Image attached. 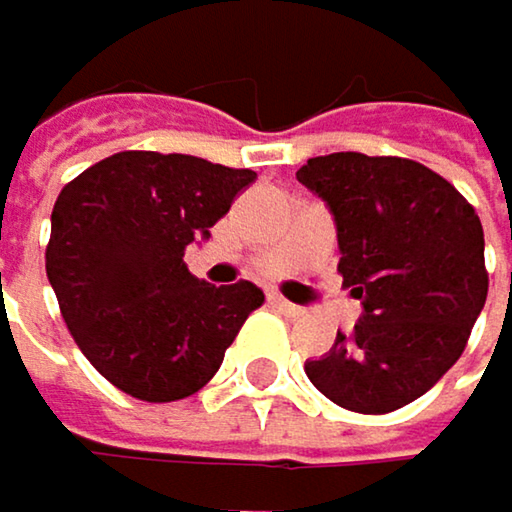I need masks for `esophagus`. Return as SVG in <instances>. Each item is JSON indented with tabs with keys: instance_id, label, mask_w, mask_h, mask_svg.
Returning a JSON list of instances; mask_svg holds the SVG:
<instances>
[{
	"instance_id": "obj_1",
	"label": "esophagus",
	"mask_w": 512,
	"mask_h": 512,
	"mask_svg": "<svg viewBox=\"0 0 512 512\" xmlns=\"http://www.w3.org/2000/svg\"><path fill=\"white\" fill-rule=\"evenodd\" d=\"M273 307L276 310H282L285 316H291V319H298V316H304V307H298V304H291V301H285V298H279V294H273Z\"/></svg>"
}]
</instances>
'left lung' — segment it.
Instances as JSON below:
<instances>
[{
    "label": "left lung",
    "mask_w": 512,
    "mask_h": 512,
    "mask_svg": "<svg viewBox=\"0 0 512 512\" xmlns=\"http://www.w3.org/2000/svg\"><path fill=\"white\" fill-rule=\"evenodd\" d=\"M298 181L334 214L338 273L362 301L353 331H338L304 371L334 405L387 415L424 396L467 347L488 294L479 214L402 156H316Z\"/></svg>",
    "instance_id": "obj_1"
}]
</instances>
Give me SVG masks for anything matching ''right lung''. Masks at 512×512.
I'll list each match as a JSON object with an SVG mask.
<instances>
[{
    "label": "right lung",
    "mask_w": 512,
    "mask_h": 512,
    "mask_svg": "<svg viewBox=\"0 0 512 512\" xmlns=\"http://www.w3.org/2000/svg\"><path fill=\"white\" fill-rule=\"evenodd\" d=\"M258 178L184 153L125 150L73 178L51 211L45 273L85 359L122 393L174 402L221 368L264 291L208 285L184 251Z\"/></svg>",
    "instance_id": "1"
}]
</instances>
